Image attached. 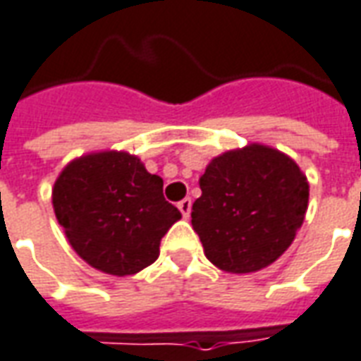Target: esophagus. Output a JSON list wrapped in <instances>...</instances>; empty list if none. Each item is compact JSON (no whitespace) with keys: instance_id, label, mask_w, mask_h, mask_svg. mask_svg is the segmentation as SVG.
I'll return each instance as SVG.
<instances>
[{"instance_id":"esophagus-1","label":"esophagus","mask_w":361,"mask_h":361,"mask_svg":"<svg viewBox=\"0 0 361 361\" xmlns=\"http://www.w3.org/2000/svg\"><path fill=\"white\" fill-rule=\"evenodd\" d=\"M190 208H192V200L190 198H185V200L178 202V209H180V214L185 217L190 216Z\"/></svg>"}]
</instances>
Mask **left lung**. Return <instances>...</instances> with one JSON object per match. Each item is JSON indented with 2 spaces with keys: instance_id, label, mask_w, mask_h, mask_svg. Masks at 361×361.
<instances>
[{
  "instance_id": "left-lung-1",
  "label": "left lung",
  "mask_w": 361,
  "mask_h": 361,
  "mask_svg": "<svg viewBox=\"0 0 361 361\" xmlns=\"http://www.w3.org/2000/svg\"><path fill=\"white\" fill-rule=\"evenodd\" d=\"M192 227L217 268L235 274L272 264L295 239L309 185L295 161L252 144L219 155L200 176Z\"/></svg>"
}]
</instances>
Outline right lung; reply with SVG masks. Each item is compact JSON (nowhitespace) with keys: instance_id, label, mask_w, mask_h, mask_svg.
Returning <instances> with one entry per match:
<instances>
[{"instance_id":"right-lung-1","label":"right lung","mask_w":361,"mask_h":361,"mask_svg":"<svg viewBox=\"0 0 361 361\" xmlns=\"http://www.w3.org/2000/svg\"><path fill=\"white\" fill-rule=\"evenodd\" d=\"M56 217L79 257L106 274H135L155 262L180 212L163 196L161 176L118 152L85 155L58 176Z\"/></svg>"}]
</instances>
